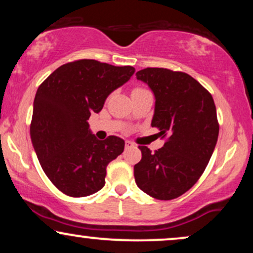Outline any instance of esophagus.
<instances>
[{
    "label": "esophagus",
    "mask_w": 253,
    "mask_h": 253,
    "mask_svg": "<svg viewBox=\"0 0 253 253\" xmlns=\"http://www.w3.org/2000/svg\"><path fill=\"white\" fill-rule=\"evenodd\" d=\"M125 146H126V149H129V147H134V144H133L132 141L127 140L126 143H125Z\"/></svg>",
    "instance_id": "obj_1"
}]
</instances>
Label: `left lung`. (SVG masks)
Segmentation results:
<instances>
[{"mask_svg": "<svg viewBox=\"0 0 253 253\" xmlns=\"http://www.w3.org/2000/svg\"><path fill=\"white\" fill-rule=\"evenodd\" d=\"M135 76L155 94L151 126L168 135L155 152L139 146L135 183L157 200L176 199L199 181L213 155L219 135L215 104L208 90L185 72L146 68Z\"/></svg>", "mask_w": 253, "mask_h": 253, "instance_id": "1", "label": "left lung"}]
</instances>
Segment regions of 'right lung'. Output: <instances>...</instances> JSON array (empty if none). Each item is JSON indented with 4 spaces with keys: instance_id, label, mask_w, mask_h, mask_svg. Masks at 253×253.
<instances>
[{
    "instance_id": "right-lung-1",
    "label": "right lung",
    "mask_w": 253,
    "mask_h": 253,
    "mask_svg": "<svg viewBox=\"0 0 253 253\" xmlns=\"http://www.w3.org/2000/svg\"><path fill=\"white\" fill-rule=\"evenodd\" d=\"M134 71L81 59L59 66L38 88L32 144L43 172L62 193L83 197L103 188L107 165L124 152L125 141L115 135L98 140L88 120Z\"/></svg>"
}]
</instances>
